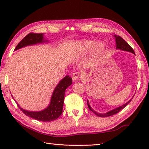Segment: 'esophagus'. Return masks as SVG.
<instances>
[{"mask_svg": "<svg viewBox=\"0 0 149 149\" xmlns=\"http://www.w3.org/2000/svg\"><path fill=\"white\" fill-rule=\"evenodd\" d=\"M81 78V73L79 72H75L72 75V79L74 81H78Z\"/></svg>", "mask_w": 149, "mask_h": 149, "instance_id": "34e87169", "label": "esophagus"}]
</instances>
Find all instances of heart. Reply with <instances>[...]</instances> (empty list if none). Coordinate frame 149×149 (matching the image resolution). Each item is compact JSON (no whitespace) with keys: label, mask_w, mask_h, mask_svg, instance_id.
<instances>
[{"label":"heart","mask_w":149,"mask_h":149,"mask_svg":"<svg viewBox=\"0 0 149 149\" xmlns=\"http://www.w3.org/2000/svg\"><path fill=\"white\" fill-rule=\"evenodd\" d=\"M96 45L97 42L94 40H85L81 42L78 46V48L81 52H87L95 47V54L99 55L103 52L104 45H103V43H99L97 44V46Z\"/></svg>","instance_id":"1"}]
</instances>
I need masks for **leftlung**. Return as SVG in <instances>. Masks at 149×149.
Here are the masks:
<instances>
[{"mask_svg":"<svg viewBox=\"0 0 149 149\" xmlns=\"http://www.w3.org/2000/svg\"><path fill=\"white\" fill-rule=\"evenodd\" d=\"M115 40H116V49H120V50H125V51H127V52H130L134 54V51L133 49L132 48V47L129 45V44L125 42V41L123 40L122 37H120V36H115ZM132 99H131V100H129L128 102L123 104V105L120 106L118 107H117V108L114 109L111 111H110L106 113H104V114H101V113H98L96 111H95L91 108V106H90L89 102H88V101L87 100V104H88V108L90 109V111H91L94 114H95V115L98 116H100V117H107V116H112L113 115H115V114L118 113L120 110H122V109L124 108V107L127 105V104L131 102V100Z\"/></svg>","mask_w":149,"mask_h":149,"instance_id":"obj_1","label":"left lung"}]
</instances>
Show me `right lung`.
Listing matches in <instances>:
<instances>
[{"label": "right lung", "instance_id": "1", "mask_svg": "<svg viewBox=\"0 0 149 149\" xmlns=\"http://www.w3.org/2000/svg\"><path fill=\"white\" fill-rule=\"evenodd\" d=\"M44 42H45V40L43 39V34L31 33L19 42L15 50H16L24 47L43 43ZM72 80L70 77L66 75L59 82L55 90H54L49 106L43 111H28L22 109V107L18 104L17 105L25 115L33 119L42 122H51L55 120L62 114L65 90L72 84Z\"/></svg>", "mask_w": 149, "mask_h": 149}]
</instances>
